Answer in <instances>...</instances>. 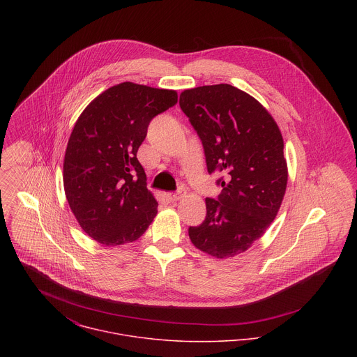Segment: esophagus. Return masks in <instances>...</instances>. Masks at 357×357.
I'll return each instance as SVG.
<instances>
[{
    "label": "esophagus",
    "instance_id": "esophagus-1",
    "mask_svg": "<svg viewBox=\"0 0 357 357\" xmlns=\"http://www.w3.org/2000/svg\"><path fill=\"white\" fill-rule=\"evenodd\" d=\"M183 191H177V192H173V194H169V199L172 201V202H177L178 199H181L183 198Z\"/></svg>",
    "mask_w": 357,
    "mask_h": 357
}]
</instances>
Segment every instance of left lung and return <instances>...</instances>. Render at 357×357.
Masks as SVG:
<instances>
[{"label":"left lung","instance_id":"left-lung-1","mask_svg":"<svg viewBox=\"0 0 357 357\" xmlns=\"http://www.w3.org/2000/svg\"><path fill=\"white\" fill-rule=\"evenodd\" d=\"M180 107L204 144L207 172H220L218 199H206V218L190 227L192 245L206 255L245 253L275 220L287 187L280 129L249 93L206 85L180 95Z\"/></svg>","mask_w":357,"mask_h":357}]
</instances>
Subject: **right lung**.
Wrapping results in <instances>:
<instances>
[{
  "mask_svg": "<svg viewBox=\"0 0 357 357\" xmlns=\"http://www.w3.org/2000/svg\"><path fill=\"white\" fill-rule=\"evenodd\" d=\"M176 102V91L122 82L77 119L64 155V192L81 228L104 246L135 242L153 222L158 202L137 150L153 116Z\"/></svg>",
  "mask_w": 357,
  "mask_h": 357,
  "instance_id": "right-lung-1",
  "label": "right lung"
}]
</instances>
